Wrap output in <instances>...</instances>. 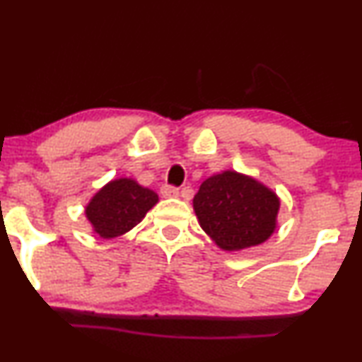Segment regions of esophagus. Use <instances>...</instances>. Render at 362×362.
Masks as SVG:
<instances>
[{
  "instance_id": "esophagus-1",
  "label": "esophagus",
  "mask_w": 362,
  "mask_h": 362,
  "mask_svg": "<svg viewBox=\"0 0 362 362\" xmlns=\"http://www.w3.org/2000/svg\"><path fill=\"white\" fill-rule=\"evenodd\" d=\"M160 192H162V195H163L165 199H175V197H178V189H177V187H172V185H163Z\"/></svg>"
}]
</instances>
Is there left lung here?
Instances as JSON below:
<instances>
[{
  "label": "left lung",
  "mask_w": 362,
  "mask_h": 362,
  "mask_svg": "<svg viewBox=\"0 0 362 362\" xmlns=\"http://www.w3.org/2000/svg\"><path fill=\"white\" fill-rule=\"evenodd\" d=\"M192 206L200 228L217 247L241 251L272 238L281 200L258 178L224 170L200 184Z\"/></svg>",
  "instance_id": "8db88e82"
}]
</instances>
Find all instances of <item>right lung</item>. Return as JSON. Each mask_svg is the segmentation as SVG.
Wrapping results in <instances>:
<instances>
[{
	"label": "right lung",
	"mask_w": 362,
	"mask_h": 362,
	"mask_svg": "<svg viewBox=\"0 0 362 362\" xmlns=\"http://www.w3.org/2000/svg\"><path fill=\"white\" fill-rule=\"evenodd\" d=\"M158 204V194L139 185L132 177L112 178L86 204L84 214L93 233L112 239L132 230Z\"/></svg>",
	"instance_id": "add662e5"
}]
</instances>
